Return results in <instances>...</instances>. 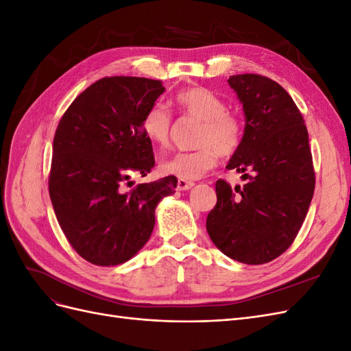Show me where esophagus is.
I'll use <instances>...</instances> for the list:
<instances>
[{
	"label": "esophagus",
	"instance_id": "34e87169",
	"mask_svg": "<svg viewBox=\"0 0 351 351\" xmlns=\"http://www.w3.org/2000/svg\"><path fill=\"white\" fill-rule=\"evenodd\" d=\"M195 186L193 182H189V180H183V178H178L177 180V190H189Z\"/></svg>",
	"mask_w": 351,
	"mask_h": 351
}]
</instances>
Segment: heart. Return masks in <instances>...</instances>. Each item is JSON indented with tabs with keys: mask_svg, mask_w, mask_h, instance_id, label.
Returning a JSON list of instances; mask_svg holds the SVG:
<instances>
[{
	"mask_svg": "<svg viewBox=\"0 0 351 351\" xmlns=\"http://www.w3.org/2000/svg\"><path fill=\"white\" fill-rule=\"evenodd\" d=\"M184 115L202 121L197 133V147L192 152H177L164 158L159 169L183 180H195L214 168L218 155L236 154L243 141L244 127L240 117L227 110V104L215 92L195 86L180 90L174 98ZM173 115L162 104L151 105L142 119V132L147 141L158 146L169 143Z\"/></svg>",
	"mask_w": 351,
	"mask_h": 351,
	"instance_id": "heart-1",
	"label": "heart"
}]
</instances>
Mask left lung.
<instances>
[{"mask_svg": "<svg viewBox=\"0 0 351 351\" xmlns=\"http://www.w3.org/2000/svg\"><path fill=\"white\" fill-rule=\"evenodd\" d=\"M228 84L243 104L244 134L228 169L247 183L215 184L206 218L215 246L247 265L274 261L291 246L313 197L315 169L302 112L287 90L261 74H236Z\"/></svg>", "mask_w": 351, "mask_h": 351, "instance_id": "1", "label": "left lung"}]
</instances>
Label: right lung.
Returning a JSON list of instances; mask_svg holds the SVG:
<instances>
[{
	"instance_id": "add662e5",
	"label": "right lung",
	"mask_w": 351,
	"mask_h": 351,
	"mask_svg": "<svg viewBox=\"0 0 351 351\" xmlns=\"http://www.w3.org/2000/svg\"><path fill=\"white\" fill-rule=\"evenodd\" d=\"M164 90L159 80L104 77L83 90L58 123L49 197L71 247L93 265L132 259L152 234L159 200L177 187V178L168 176L125 190L132 173L143 177L155 165L142 119Z\"/></svg>"
}]
</instances>
